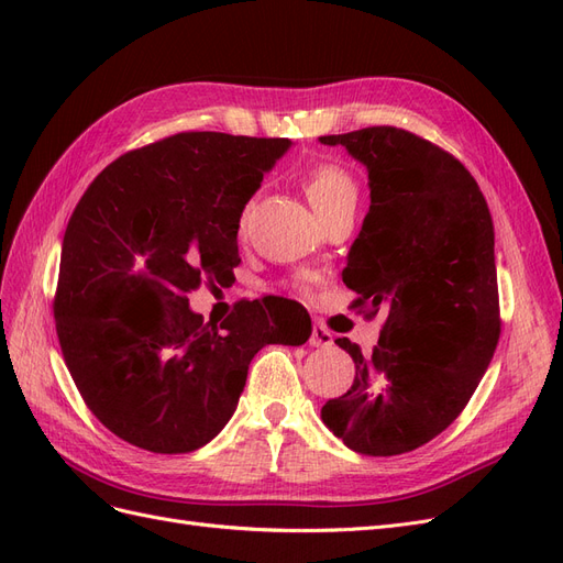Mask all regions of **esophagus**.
<instances>
[{
    "label": "esophagus",
    "instance_id": "esophagus-1",
    "mask_svg": "<svg viewBox=\"0 0 563 563\" xmlns=\"http://www.w3.org/2000/svg\"><path fill=\"white\" fill-rule=\"evenodd\" d=\"M310 345L312 347H331L333 345V333L327 327H323V323L314 321L312 335H310Z\"/></svg>",
    "mask_w": 563,
    "mask_h": 563
}]
</instances>
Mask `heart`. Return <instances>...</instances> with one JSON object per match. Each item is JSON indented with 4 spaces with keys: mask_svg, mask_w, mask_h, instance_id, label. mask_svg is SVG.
Segmentation results:
<instances>
[{
    "mask_svg": "<svg viewBox=\"0 0 563 563\" xmlns=\"http://www.w3.org/2000/svg\"><path fill=\"white\" fill-rule=\"evenodd\" d=\"M302 190L321 218L340 209L356 207V197H360V187H356L350 168L335 162L312 164L302 174Z\"/></svg>",
    "mask_w": 563,
    "mask_h": 563,
    "instance_id": "heart-1",
    "label": "heart"
}]
</instances>
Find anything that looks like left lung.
<instances>
[{
  "mask_svg": "<svg viewBox=\"0 0 563 563\" xmlns=\"http://www.w3.org/2000/svg\"><path fill=\"white\" fill-rule=\"evenodd\" d=\"M368 168L371 209L343 282L350 308L385 312L371 354L338 338L356 373L321 420L362 455L408 453L444 432L500 338L496 232L486 197L451 152L397 126L321 135Z\"/></svg>",
  "mask_w": 563,
  "mask_h": 563,
  "instance_id": "obj_1",
  "label": "left lung"
}]
</instances>
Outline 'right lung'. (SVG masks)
<instances>
[{"label": "right lung", "mask_w": 563, "mask_h": 563, "mask_svg": "<svg viewBox=\"0 0 563 563\" xmlns=\"http://www.w3.org/2000/svg\"><path fill=\"white\" fill-rule=\"evenodd\" d=\"M288 139L185 131L131 150L81 195L63 236L54 296L67 371L89 411L129 444L190 453L225 428L265 345H302L310 314L284 298L242 300L220 323L187 308L228 286L236 230ZM153 294L163 314L117 322L115 305Z\"/></svg>", "instance_id": "1"}]
</instances>
